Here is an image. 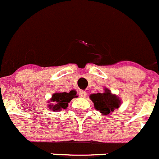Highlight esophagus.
<instances>
[{"mask_svg":"<svg viewBox=\"0 0 159 159\" xmlns=\"http://www.w3.org/2000/svg\"><path fill=\"white\" fill-rule=\"evenodd\" d=\"M78 93H79V96L81 98H86L87 97V92L85 91H80Z\"/></svg>","mask_w":159,"mask_h":159,"instance_id":"esophagus-1","label":"esophagus"}]
</instances>
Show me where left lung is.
I'll list each match as a JSON object with an SVG mask.
<instances>
[{
    "label": "left lung",
    "instance_id": "1",
    "mask_svg": "<svg viewBox=\"0 0 159 159\" xmlns=\"http://www.w3.org/2000/svg\"><path fill=\"white\" fill-rule=\"evenodd\" d=\"M105 90L106 91L103 93H93L90 96V98L93 102L94 107L100 110L101 113L107 115L119 107L120 101L119 98L112 94L108 89Z\"/></svg>",
    "mask_w": 159,
    "mask_h": 159
}]
</instances>
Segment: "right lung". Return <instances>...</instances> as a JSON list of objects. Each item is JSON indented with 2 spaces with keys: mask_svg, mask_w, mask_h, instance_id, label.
I'll list each match as a JSON object with an SVG mask.
<instances>
[{
  "mask_svg": "<svg viewBox=\"0 0 159 159\" xmlns=\"http://www.w3.org/2000/svg\"><path fill=\"white\" fill-rule=\"evenodd\" d=\"M76 92L75 91H70L69 93H56L52 95V101L56 102V105H49V109H52L56 111L61 110V108L66 109L68 103L74 98H76Z\"/></svg>",
  "mask_w": 159,
  "mask_h": 159,
  "instance_id": "obj_1",
  "label": "right lung"
}]
</instances>
